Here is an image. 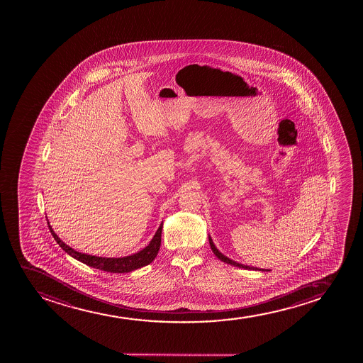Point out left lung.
<instances>
[{"instance_id":"left-lung-1","label":"left lung","mask_w":363,"mask_h":363,"mask_svg":"<svg viewBox=\"0 0 363 363\" xmlns=\"http://www.w3.org/2000/svg\"><path fill=\"white\" fill-rule=\"evenodd\" d=\"M209 245H211V248H212L213 253L216 255L218 259H220L221 262H224V263L230 264V265H233V267H241V269H246V270H255V271H270L269 269H259V267H250V265H243V264L238 263V262H235L233 259L228 258L226 255H223L221 252H219L216 245L213 243V240L211 238V236H208Z\"/></svg>"}]
</instances>
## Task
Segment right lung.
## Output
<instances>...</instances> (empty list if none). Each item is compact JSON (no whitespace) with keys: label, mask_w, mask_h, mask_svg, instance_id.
I'll return each mask as SVG.
<instances>
[{"label":"right lung","mask_w":363,"mask_h":363,"mask_svg":"<svg viewBox=\"0 0 363 363\" xmlns=\"http://www.w3.org/2000/svg\"><path fill=\"white\" fill-rule=\"evenodd\" d=\"M162 226L163 224L161 223V225L155 233L150 243L145 248L139 250L138 253L127 255V257H121V258H104V257L86 255V253H81V252L72 250L70 246H67L65 242L62 241L58 238V235L55 233V230L52 229L50 221H48V228H50L52 236L55 238L59 246L67 252V255H71L72 258H75L81 263L86 264L88 267L108 271V272H113V274H125V272H130V271L137 270V269L149 265L159 253L160 246H161Z\"/></svg>","instance_id":"1"}]
</instances>
